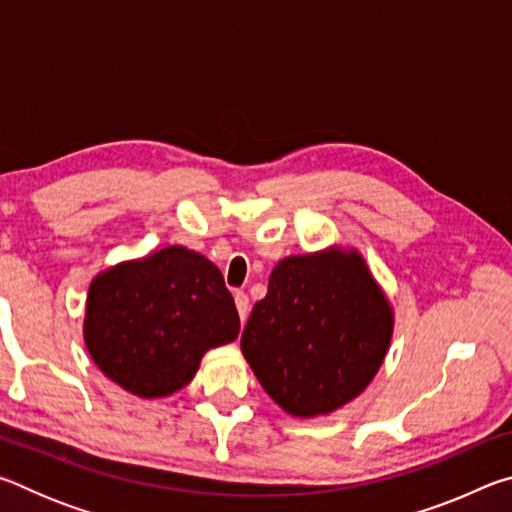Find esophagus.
<instances>
[{
	"label": "esophagus",
	"mask_w": 512,
	"mask_h": 512,
	"mask_svg": "<svg viewBox=\"0 0 512 512\" xmlns=\"http://www.w3.org/2000/svg\"><path fill=\"white\" fill-rule=\"evenodd\" d=\"M235 302H237V311H239L241 323H244V320L248 318V309H250V305H248V296H246L244 291H237V293H235Z\"/></svg>",
	"instance_id": "1"
}]
</instances>
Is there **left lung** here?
I'll return each mask as SVG.
<instances>
[{
  "instance_id": "1",
  "label": "left lung",
  "mask_w": 512,
  "mask_h": 512,
  "mask_svg": "<svg viewBox=\"0 0 512 512\" xmlns=\"http://www.w3.org/2000/svg\"><path fill=\"white\" fill-rule=\"evenodd\" d=\"M393 309L357 250L284 257L253 307L241 352L264 391L300 418L352 402L377 375Z\"/></svg>"
}]
</instances>
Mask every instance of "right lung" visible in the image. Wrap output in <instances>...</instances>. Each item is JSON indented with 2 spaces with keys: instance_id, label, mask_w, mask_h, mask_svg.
I'll return each mask as SVG.
<instances>
[{
  "instance_id": "right-lung-1",
  "label": "right lung",
  "mask_w": 512,
  "mask_h": 512,
  "mask_svg": "<svg viewBox=\"0 0 512 512\" xmlns=\"http://www.w3.org/2000/svg\"><path fill=\"white\" fill-rule=\"evenodd\" d=\"M83 336L103 375L153 400L187 386L207 350L235 341L239 314L210 259L169 246L94 277Z\"/></svg>"
}]
</instances>
